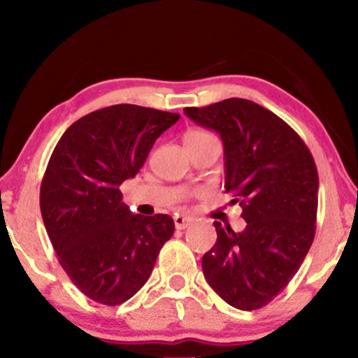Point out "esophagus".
Masks as SVG:
<instances>
[{"instance_id": "obj_1", "label": "esophagus", "mask_w": 358, "mask_h": 358, "mask_svg": "<svg viewBox=\"0 0 358 358\" xmlns=\"http://www.w3.org/2000/svg\"><path fill=\"white\" fill-rule=\"evenodd\" d=\"M173 220H175V227L178 229V231H183V229L190 227V225L193 224V219H192V217L180 215V213H176V215L173 217Z\"/></svg>"}]
</instances>
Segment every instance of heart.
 Wrapping results in <instances>:
<instances>
[{
    "instance_id": "obj_1",
    "label": "heart",
    "mask_w": 358,
    "mask_h": 358,
    "mask_svg": "<svg viewBox=\"0 0 358 358\" xmlns=\"http://www.w3.org/2000/svg\"><path fill=\"white\" fill-rule=\"evenodd\" d=\"M213 138L210 133H207V131L203 129H190L185 133L183 136V143L185 145H188V143H196V141H203V139H210Z\"/></svg>"
}]
</instances>
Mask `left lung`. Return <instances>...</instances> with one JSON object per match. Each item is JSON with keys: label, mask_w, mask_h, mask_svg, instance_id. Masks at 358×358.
I'll return each instance as SVG.
<instances>
[{"label": "left lung", "mask_w": 358, "mask_h": 358, "mask_svg": "<svg viewBox=\"0 0 358 358\" xmlns=\"http://www.w3.org/2000/svg\"><path fill=\"white\" fill-rule=\"evenodd\" d=\"M224 143L225 190L242 207L245 229L215 222L217 242L203 254L208 285L237 310L268 305L287 286L313 244L318 171L303 139L262 106L225 99L185 108Z\"/></svg>", "instance_id": "obj_1"}]
</instances>
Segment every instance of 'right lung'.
I'll use <instances>...</instances> for the list:
<instances>
[{
    "instance_id": "add662e5",
    "label": "right lung",
    "mask_w": 358,
    "mask_h": 358,
    "mask_svg": "<svg viewBox=\"0 0 358 358\" xmlns=\"http://www.w3.org/2000/svg\"><path fill=\"white\" fill-rule=\"evenodd\" d=\"M180 114L116 104L62 134L40 187V210L60 266L85 296L121 305L141 289L175 232L170 215L133 213L119 185L134 178Z\"/></svg>"
}]
</instances>
